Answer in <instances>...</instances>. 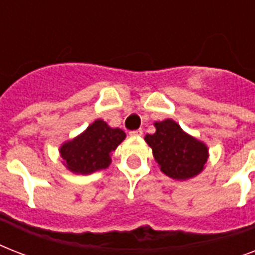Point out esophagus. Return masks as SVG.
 Instances as JSON below:
<instances>
[{
  "label": "esophagus",
  "instance_id": "esophagus-1",
  "mask_svg": "<svg viewBox=\"0 0 255 255\" xmlns=\"http://www.w3.org/2000/svg\"><path fill=\"white\" fill-rule=\"evenodd\" d=\"M141 135H143V129H135V131L129 132L131 137H140Z\"/></svg>",
  "mask_w": 255,
  "mask_h": 255
}]
</instances>
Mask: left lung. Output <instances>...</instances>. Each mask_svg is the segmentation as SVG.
Returning <instances> with one entry per match:
<instances>
[{
  "instance_id": "1",
  "label": "left lung",
  "mask_w": 255,
  "mask_h": 255,
  "mask_svg": "<svg viewBox=\"0 0 255 255\" xmlns=\"http://www.w3.org/2000/svg\"><path fill=\"white\" fill-rule=\"evenodd\" d=\"M155 127V133L144 139L163 173L174 180H188L202 172L209 157L205 144L182 131L172 119L156 122Z\"/></svg>"
}]
</instances>
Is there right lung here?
<instances>
[{"label": "right lung", "instance_id": "add662e5", "mask_svg": "<svg viewBox=\"0 0 255 255\" xmlns=\"http://www.w3.org/2000/svg\"><path fill=\"white\" fill-rule=\"evenodd\" d=\"M124 139V131L111 128L106 122L98 119L75 139L62 144L59 153L66 168L73 173L90 174L108 168L111 152Z\"/></svg>", "mask_w": 255, "mask_h": 255}]
</instances>
